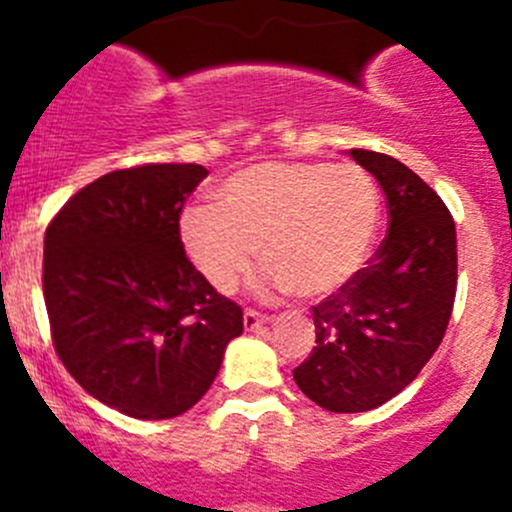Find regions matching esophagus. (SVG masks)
<instances>
[{"mask_svg": "<svg viewBox=\"0 0 512 512\" xmlns=\"http://www.w3.org/2000/svg\"><path fill=\"white\" fill-rule=\"evenodd\" d=\"M272 319L265 317V314H257V312H245L242 314V324H245L247 332H255V329L265 327V324H270Z\"/></svg>", "mask_w": 512, "mask_h": 512, "instance_id": "34e87169", "label": "esophagus"}]
</instances>
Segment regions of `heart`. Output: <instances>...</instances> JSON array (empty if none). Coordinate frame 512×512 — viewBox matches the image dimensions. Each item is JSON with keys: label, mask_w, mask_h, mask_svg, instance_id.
I'll return each instance as SVG.
<instances>
[{"label": "heart", "mask_w": 512, "mask_h": 512, "mask_svg": "<svg viewBox=\"0 0 512 512\" xmlns=\"http://www.w3.org/2000/svg\"><path fill=\"white\" fill-rule=\"evenodd\" d=\"M215 200L185 208L178 235L220 294L240 287L260 247L262 294L329 297L361 270L379 225V190L352 163L265 160L230 175Z\"/></svg>", "instance_id": "1"}]
</instances>
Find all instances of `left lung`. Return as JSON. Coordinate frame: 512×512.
<instances>
[{"label": "left lung", "mask_w": 512, "mask_h": 512, "mask_svg": "<svg viewBox=\"0 0 512 512\" xmlns=\"http://www.w3.org/2000/svg\"><path fill=\"white\" fill-rule=\"evenodd\" d=\"M379 180L389 232L347 287L312 307L317 347L294 369L304 396L334 414L386 404L446 334L456 299V225L443 200L396 158L349 151Z\"/></svg>", "instance_id": "obj_1"}]
</instances>
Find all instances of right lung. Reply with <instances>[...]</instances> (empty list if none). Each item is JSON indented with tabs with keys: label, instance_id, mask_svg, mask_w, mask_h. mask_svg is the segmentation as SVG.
<instances>
[{
	"label": "right lung",
	"instance_id": "obj_1",
	"mask_svg": "<svg viewBox=\"0 0 512 512\" xmlns=\"http://www.w3.org/2000/svg\"><path fill=\"white\" fill-rule=\"evenodd\" d=\"M195 163L113 170L81 188L44 235V302L66 371L131 418L193 409L218 376L242 309L203 280L178 235Z\"/></svg>",
	"mask_w": 512,
	"mask_h": 512
}]
</instances>
